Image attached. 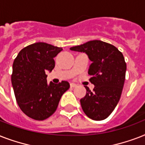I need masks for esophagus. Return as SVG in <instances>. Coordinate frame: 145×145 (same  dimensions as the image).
<instances>
[{
  "label": "esophagus",
  "instance_id": "1",
  "mask_svg": "<svg viewBox=\"0 0 145 145\" xmlns=\"http://www.w3.org/2000/svg\"><path fill=\"white\" fill-rule=\"evenodd\" d=\"M71 87H76V86H77V84H74V83H71V84H70Z\"/></svg>",
  "mask_w": 145,
  "mask_h": 145
}]
</instances>
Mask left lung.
Here are the masks:
<instances>
[{"label": "left lung", "instance_id": "1", "mask_svg": "<svg viewBox=\"0 0 145 145\" xmlns=\"http://www.w3.org/2000/svg\"><path fill=\"white\" fill-rule=\"evenodd\" d=\"M70 50L85 52L92 61L88 74L95 87L91 92L85 86L86 94L80 99L82 109L90 119H106L119 102L123 88L126 71L123 55L114 46L98 40Z\"/></svg>", "mask_w": 145, "mask_h": 145}]
</instances>
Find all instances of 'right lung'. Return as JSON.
I'll list each match as a JSON object with an SVG mask.
<instances>
[{"mask_svg":"<svg viewBox=\"0 0 145 145\" xmlns=\"http://www.w3.org/2000/svg\"><path fill=\"white\" fill-rule=\"evenodd\" d=\"M61 50V47L38 42L22 49L13 61L11 82L15 97L22 112L31 119L50 117L70 87L68 81L57 84L46 81V71H52L54 57Z\"/></svg>","mask_w":145,"mask_h":145,"instance_id":"right-lung-1","label":"right lung"}]
</instances>
